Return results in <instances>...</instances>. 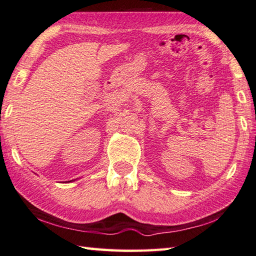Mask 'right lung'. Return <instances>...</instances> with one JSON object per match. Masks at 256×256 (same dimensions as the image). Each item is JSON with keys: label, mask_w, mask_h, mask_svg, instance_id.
<instances>
[{"label": "right lung", "mask_w": 256, "mask_h": 256, "mask_svg": "<svg viewBox=\"0 0 256 256\" xmlns=\"http://www.w3.org/2000/svg\"><path fill=\"white\" fill-rule=\"evenodd\" d=\"M70 182H71V180H70Z\"/></svg>", "instance_id": "add662e5"}]
</instances>
